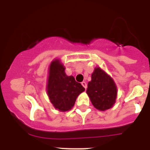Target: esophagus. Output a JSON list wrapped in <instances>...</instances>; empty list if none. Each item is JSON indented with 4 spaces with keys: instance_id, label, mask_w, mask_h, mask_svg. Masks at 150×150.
<instances>
[{
    "instance_id": "1",
    "label": "esophagus",
    "mask_w": 150,
    "mask_h": 150,
    "mask_svg": "<svg viewBox=\"0 0 150 150\" xmlns=\"http://www.w3.org/2000/svg\"><path fill=\"white\" fill-rule=\"evenodd\" d=\"M81 84H82V86H83L84 87L85 89H86V88H87V84H86V82L83 81V82H82Z\"/></svg>"
}]
</instances>
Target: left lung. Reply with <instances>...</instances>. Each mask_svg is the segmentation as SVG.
<instances>
[{
    "mask_svg": "<svg viewBox=\"0 0 150 150\" xmlns=\"http://www.w3.org/2000/svg\"><path fill=\"white\" fill-rule=\"evenodd\" d=\"M91 104L100 111L108 110L115 104L117 88L112 78L100 67H96L91 74L86 90Z\"/></svg>",
    "mask_w": 150,
    "mask_h": 150,
    "instance_id": "left-lung-1",
    "label": "left lung"
}]
</instances>
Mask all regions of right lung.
I'll return each mask as SVG.
<instances>
[{
    "label": "right lung",
    "mask_w": 150,
    "mask_h": 150,
    "mask_svg": "<svg viewBox=\"0 0 150 150\" xmlns=\"http://www.w3.org/2000/svg\"><path fill=\"white\" fill-rule=\"evenodd\" d=\"M64 67L59 59L51 62L49 71L47 94L55 109L65 112L74 107L76 98L85 91L73 76H67Z\"/></svg>",
    "instance_id": "right-lung-1"
}]
</instances>
